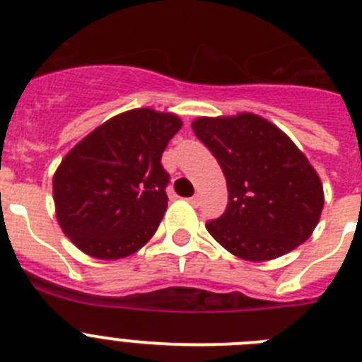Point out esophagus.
I'll use <instances>...</instances> for the list:
<instances>
[{
	"label": "esophagus",
	"mask_w": 362,
	"mask_h": 362,
	"mask_svg": "<svg viewBox=\"0 0 362 362\" xmlns=\"http://www.w3.org/2000/svg\"><path fill=\"white\" fill-rule=\"evenodd\" d=\"M188 203H190L192 206H197V204H199V196H197V194L196 196H192L190 199H188Z\"/></svg>",
	"instance_id": "esophagus-1"
}]
</instances>
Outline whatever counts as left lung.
<instances>
[{
    "instance_id": "left-lung-1",
    "label": "left lung",
    "mask_w": 362,
    "mask_h": 362,
    "mask_svg": "<svg viewBox=\"0 0 362 362\" xmlns=\"http://www.w3.org/2000/svg\"><path fill=\"white\" fill-rule=\"evenodd\" d=\"M192 130L226 179L228 206L206 223L223 248L257 263L288 254L312 235L325 206L322 183L283 130L252 112L197 117Z\"/></svg>"
}]
</instances>
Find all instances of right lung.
Instances as JSON below:
<instances>
[{
    "mask_svg": "<svg viewBox=\"0 0 362 362\" xmlns=\"http://www.w3.org/2000/svg\"><path fill=\"white\" fill-rule=\"evenodd\" d=\"M181 124L172 112L134 108L63 158L52 179L56 217L83 254L112 261L150 241L168 206L161 156Z\"/></svg>",
    "mask_w": 362,
    "mask_h": 362,
    "instance_id": "obj_1",
    "label": "right lung"
}]
</instances>
